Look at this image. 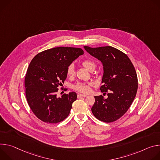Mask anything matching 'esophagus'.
<instances>
[{
    "label": "esophagus",
    "mask_w": 160,
    "mask_h": 160,
    "mask_svg": "<svg viewBox=\"0 0 160 160\" xmlns=\"http://www.w3.org/2000/svg\"><path fill=\"white\" fill-rule=\"evenodd\" d=\"M87 95H82V94H78V98H81L82 97H86Z\"/></svg>",
    "instance_id": "esophagus-1"
}]
</instances>
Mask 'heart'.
Masks as SVG:
<instances>
[{"label":"heart","instance_id":"b5f03b06","mask_svg":"<svg viewBox=\"0 0 160 160\" xmlns=\"http://www.w3.org/2000/svg\"><path fill=\"white\" fill-rule=\"evenodd\" d=\"M82 65L86 68L88 70H94L96 65L95 63L89 59L84 60L81 62ZM75 74V69L73 64H70L67 68V75L68 77H72ZM93 86V83L91 82H78L74 84L72 87L73 89L77 92L82 93H88L91 91V87Z\"/></svg>","mask_w":160,"mask_h":160}]
</instances>
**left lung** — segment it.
Returning <instances> with one entry per match:
<instances>
[{
	"mask_svg": "<svg viewBox=\"0 0 160 160\" xmlns=\"http://www.w3.org/2000/svg\"><path fill=\"white\" fill-rule=\"evenodd\" d=\"M84 48L102 62L100 90L108 96L107 98L102 95L95 97L92 113L101 121H115L127 112L136 96L138 79L135 67L125 53L112 46Z\"/></svg>",
	"mask_w": 160,
	"mask_h": 160,
	"instance_id": "left-lung-1",
	"label": "left lung"
}]
</instances>
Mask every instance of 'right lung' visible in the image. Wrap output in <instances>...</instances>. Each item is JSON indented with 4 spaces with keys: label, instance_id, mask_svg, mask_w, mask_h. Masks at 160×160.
Instances as JSON below:
<instances>
[{
    "label": "right lung",
    "instance_id": "1",
    "mask_svg": "<svg viewBox=\"0 0 160 160\" xmlns=\"http://www.w3.org/2000/svg\"><path fill=\"white\" fill-rule=\"evenodd\" d=\"M83 53L79 48L57 47L39 52L32 60L25 79V95L30 109L42 121L58 123L68 116L77 94L58 97V88L67 78L68 66Z\"/></svg>",
    "mask_w": 160,
    "mask_h": 160
}]
</instances>
